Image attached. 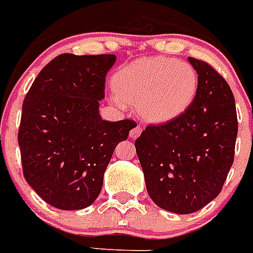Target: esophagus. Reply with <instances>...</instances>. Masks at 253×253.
Returning <instances> with one entry per match:
<instances>
[{
  "label": "esophagus",
  "mask_w": 253,
  "mask_h": 253,
  "mask_svg": "<svg viewBox=\"0 0 253 253\" xmlns=\"http://www.w3.org/2000/svg\"><path fill=\"white\" fill-rule=\"evenodd\" d=\"M141 131H143V128L137 125L136 127H133L132 130L130 131V137L131 139H137V137L140 136V133H141Z\"/></svg>",
  "instance_id": "34e87169"
}]
</instances>
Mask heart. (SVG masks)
Wrapping results in <instances>:
<instances>
[{"instance_id": "heart-1", "label": "heart", "mask_w": 253, "mask_h": 253, "mask_svg": "<svg viewBox=\"0 0 253 253\" xmlns=\"http://www.w3.org/2000/svg\"><path fill=\"white\" fill-rule=\"evenodd\" d=\"M117 104H136L139 116L165 122L180 116L198 90V74L188 63L172 58L140 60L114 77Z\"/></svg>"}]
</instances>
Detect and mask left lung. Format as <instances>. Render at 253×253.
<instances>
[{"label": "left lung", "mask_w": 253, "mask_h": 253, "mask_svg": "<svg viewBox=\"0 0 253 253\" xmlns=\"http://www.w3.org/2000/svg\"><path fill=\"white\" fill-rule=\"evenodd\" d=\"M198 90L180 116L149 125L135 141L148 194L161 209L185 215L221 192L234 162L238 120L234 95L215 68L189 58Z\"/></svg>", "instance_id": "8db88e82"}]
</instances>
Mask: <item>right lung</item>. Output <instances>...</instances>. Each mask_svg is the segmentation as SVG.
<instances>
[{"mask_svg": "<svg viewBox=\"0 0 253 253\" xmlns=\"http://www.w3.org/2000/svg\"><path fill=\"white\" fill-rule=\"evenodd\" d=\"M114 61L112 54L58 55L25 95L18 132L23 175L55 209L94 203L116 146L136 126L132 120L107 122L99 116Z\"/></svg>", "mask_w": 253, "mask_h": 253, "instance_id": "right-lung-1", "label": "right lung"}]
</instances>
